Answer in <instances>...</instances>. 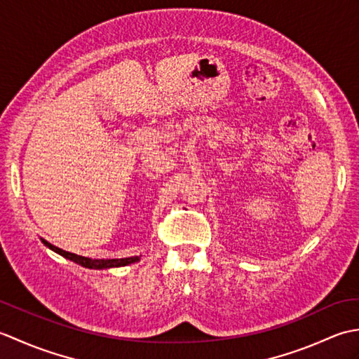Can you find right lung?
Wrapping results in <instances>:
<instances>
[{"mask_svg":"<svg viewBox=\"0 0 359 359\" xmlns=\"http://www.w3.org/2000/svg\"><path fill=\"white\" fill-rule=\"evenodd\" d=\"M43 243L46 247H49L52 251H55V253L62 255L66 259H71V261L77 262L83 266H86V269H95V270L112 269V266H123V265H129V264L139 261V257H137V256L125 257V259H89V257H83V256H79V255L69 253V251H65L62 248L52 245V243H49V242H46L44 239H43Z\"/></svg>","mask_w":359,"mask_h":359,"instance_id":"obj_1","label":"right lung"}]
</instances>
